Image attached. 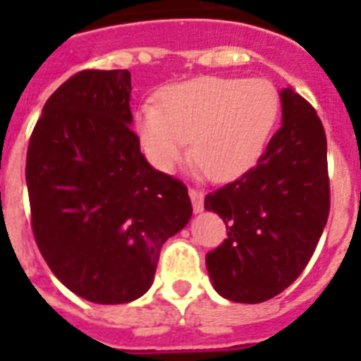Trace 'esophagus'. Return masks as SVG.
I'll return each mask as SVG.
<instances>
[{
    "label": "esophagus",
    "instance_id": "34e87169",
    "mask_svg": "<svg viewBox=\"0 0 361 361\" xmlns=\"http://www.w3.org/2000/svg\"><path fill=\"white\" fill-rule=\"evenodd\" d=\"M189 197H191V202H192V209L195 212H202L204 209V192L200 191V189H195V187H191L189 189Z\"/></svg>",
    "mask_w": 361,
    "mask_h": 361
}]
</instances>
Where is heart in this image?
<instances>
[{"label": "heart", "instance_id": "obj_1", "mask_svg": "<svg viewBox=\"0 0 361 361\" xmlns=\"http://www.w3.org/2000/svg\"><path fill=\"white\" fill-rule=\"evenodd\" d=\"M281 95L264 78L200 76L161 92L136 112L147 161L174 172L189 155L214 180L238 178L257 163L279 120Z\"/></svg>", "mask_w": 361, "mask_h": 361}]
</instances>
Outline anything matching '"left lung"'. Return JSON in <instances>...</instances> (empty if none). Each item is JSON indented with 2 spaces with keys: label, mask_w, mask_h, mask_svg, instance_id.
<instances>
[{
  "label": "left lung",
  "mask_w": 361,
  "mask_h": 361,
  "mask_svg": "<svg viewBox=\"0 0 361 361\" xmlns=\"http://www.w3.org/2000/svg\"><path fill=\"white\" fill-rule=\"evenodd\" d=\"M281 103L283 125L257 164L204 198V208L226 225L228 238L206 255V266L215 290L231 302H266L290 286L330 215L322 121L290 87Z\"/></svg>",
  "instance_id": "left-lung-1"
}]
</instances>
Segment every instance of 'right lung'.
<instances>
[{"mask_svg":"<svg viewBox=\"0 0 361 361\" xmlns=\"http://www.w3.org/2000/svg\"><path fill=\"white\" fill-rule=\"evenodd\" d=\"M130 73L86 69L65 80L31 133V228L69 290L114 305L146 294L161 247L189 223L185 183L159 172L130 129Z\"/></svg>","mask_w":361,"mask_h":361,"instance_id":"obj_1","label":"right lung"}]
</instances>
